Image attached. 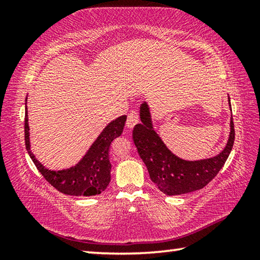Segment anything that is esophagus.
<instances>
[{
  "label": "esophagus",
  "mask_w": 260,
  "mask_h": 260,
  "mask_svg": "<svg viewBox=\"0 0 260 260\" xmlns=\"http://www.w3.org/2000/svg\"><path fill=\"white\" fill-rule=\"evenodd\" d=\"M140 120V116H139V112L135 111V110H133V111H131L128 113V116H127V121H126V125L128 128H133V127L138 124Z\"/></svg>",
  "instance_id": "34e87169"
}]
</instances>
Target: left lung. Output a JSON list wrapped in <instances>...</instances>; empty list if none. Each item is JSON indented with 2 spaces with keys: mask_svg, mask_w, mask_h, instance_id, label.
<instances>
[{
  "mask_svg": "<svg viewBox=\"0 0 260 260\" xmlns=\"http://www.w3.org/2000/svg\"><path fill=\"white\" fill-rule=\"evenodd\" d=\"M140 118L141 124L135 125L133 129L134 144L147 166L151 181L169 196L182 195L204 188L225 165L234 144L235 131L232 118L230 139L218 156L202 160H183L173 155L153 131L150 111L146 102L141 104Z\"/></svg>",
  "mask_w": 260,
  "mask_h": 260,
  "instance_id": "1",
  "label": "left lung"
}]
</instances>
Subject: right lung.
Returning a JSON list of instances; mask_svg holds the SVG:
<instances>
[{
  "instance_id": "right-lung-1",
  "label": "right lung",
  "mask_w": 260,
  "mask_h": 260,
  "mask_svg": "<svg viewBox=\"0 0 260 260\" xmlns=\"http://www.w3.org/2000/svg\"><path fill=\"white\" fill-rule=\"evenodd\" d=\"M126 118V116H121L110 122L95 142L91 144L85 157L76 166L63 171H50L46 169L30 151L28 117L27 108H26L24 127L26 150L43 178L61 193L71 196L99 195L107 189L111 180V173H110L111 162L109 159V149L112 141L121 135Z\"/></svg>"
}]
</instances>
